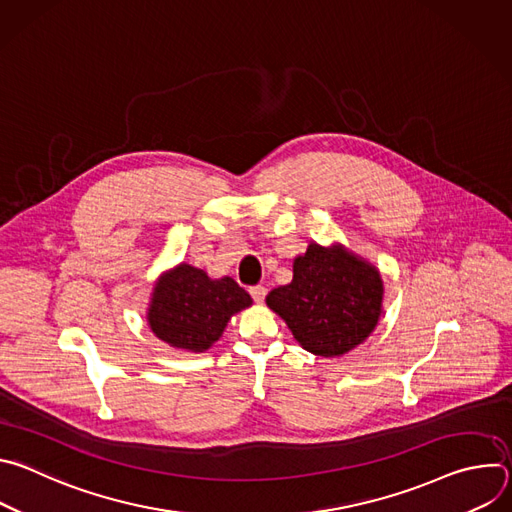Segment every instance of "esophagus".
<instances>
[{
    "label": "esophagus",
    "instance_id": "1",
    "mask_svg": "<svg viewBox=\"0 0 512 512\" xmlns=\"http://www.w3.org/2000/svg\"><path fill=\"white\" fill-rule=\"evenodd\" d=\"M249 294H251V298H253L257 304H261V302L265 300V296H267V287H263V285H253V287H249Z\"/></svg>",
    "mask_w": 512,
    "mask_h": 512
}]
</instances>
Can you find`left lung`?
<instances>
[{
    "label": "left lung",
    "instance_id": "left-lung-1",
    "mask_svg": "<svg viewBox=\"0 0 512 512\" xmlns=\"http://www.w3.org/2000/svg\"><path fill=\"white\" fill-rule=\"evenodd\" d=\"M312 354L340 356L367 338L381 316L379 271L340 247L316 243L294 261V279L265 298Z\"/></svg>",
    "mask_w": 512,
    "mask_h": 512
}]
</instances>
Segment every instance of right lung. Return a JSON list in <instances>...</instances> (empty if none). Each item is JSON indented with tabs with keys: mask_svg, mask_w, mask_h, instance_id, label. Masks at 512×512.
Here are the masks:
<instances>
[{
	"mask_svg": "<svg viewBox=\"0 0 512 512\" xmlns=\"http://www.w3.org/2000/svg\"><path fill=\"white\" fill-rule=\"evenodd\" d=\"M249 306L251 296L235 279H210L182 263L158 281L148 320L170 346L202 352L221 338L233 314Z\"/></svg>",
	"mask_w": 512,
	"mask_h": 512,
	"instance_id": "right-lung-1",
	"label": "right lung"
}]
</instances>
